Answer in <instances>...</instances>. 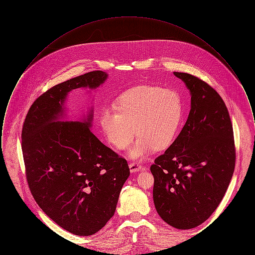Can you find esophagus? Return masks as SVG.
<instances>
[{
	"label": "esophagus",
	"mask_w": 255,
	"mask_h": 255,
	"mask_svg": "<svg viewBox=\"0 0 255 255\" xmlns=\"http://www.w3.org/2000/svg\"><path fill=\"white\" fill-rule=\"evenodd\" d=\"M129 168H130V171L131 172H137V171H139V170L142 168V166L140 165V164H138V163H136V162H131L130 164H129Z\"/></svg>",
	"instance_id": "esophagus-1"
}]
</instances>
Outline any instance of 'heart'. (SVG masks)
Segmentation results:
<instances>
[{"label":"heart","instance_id":"1","mask_svg":"<svg viewBox=\"0 0 255 255\" xmlns=\"http://www.w3.org/2000/svg\"><path fill=\"white\" fill-rule=\"evenodd\" d=\"M182 118V97L177 91L139 85L119 96L114 110H102L98 122L106 140L120 150L130 144L135 132L138 136L128 155L142 159L154 148L163 150L174 142Z\"/></svg>","mask_w":255,"mask_h":255}]
</instances>
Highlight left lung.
Listing matches in <instances>:
<instances>
[{
    "mask_svg": "<svg viewBox=\"0 0 255 255\" xmlns=\"http://www.w3.org/2000/svg\"><path fill=\"white\" fill-rule=\"evenodd\" d=\"M174 74L191 95L183 128L150 170L153 199L160 218L178 230L203 224L215 211L235 167L233 129L218 93L192 74Z\"/></svg>",
    "mask_w": 255,
    "mask_h": 255,
    "instance_id": "left-lung-1",
    "label": "left lung"
}]
</instances>
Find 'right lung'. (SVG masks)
<instances>
[{"label":"right lung","instance_id":"add662e5","mask_svg":"<svg viewBox=\"0 0 255 255\" xmlns=\"http://www.w3.org/2000/svg\"><path fill=\"white\" fill-rule=\"evenodd\" d=\"M87 73L50 88L28 110L22 130L26 180L38 206L65 231H100L115 214L130 170L125 158L91 132L93 109L82 122H60L68 94L96 90L107 79Z\"/></svg>","mask_w":255,"mask_h":255}]
</instances>
